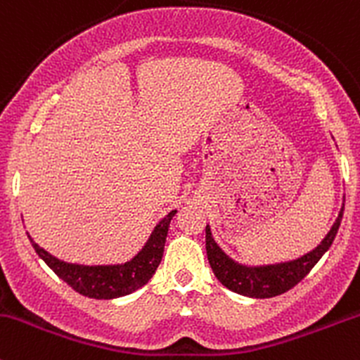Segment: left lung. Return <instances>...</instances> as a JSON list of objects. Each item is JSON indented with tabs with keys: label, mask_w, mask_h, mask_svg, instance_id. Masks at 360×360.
Masks as SVG:
<instances>
[{
	"label": "left lung",
	"mask_w": 360,
	"mask_h": 360,
	"mask_svg": "<svg viewBox=\"0 0 360 360\" xmlns=\"http://www.w3.org/2000/svg\"><path fill=\"white\" fill-rule=\"evenodd\" d=\"M343 210H345V199H343L342 210H340L333 227L312 251L295 258V260L269 263V265H244V263L232 260L218 246L211 234V227L206 225V253L211 270L227 290L234 291L237 295L250 296V298H272V296L283 295V292L290 291L292 286H296L321 260L322 255L331 248L333 240L338 234L340 224H342Z\"/></svg>",
	"instance_id": "8db88e82"
}]
</instances>
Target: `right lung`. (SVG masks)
I'll use <instances>...</instances> for the list:
<instances>
[{
  "label": "right lung",
  "mask_w": 360,
  "mask_h": 360,
  "mask_svg": "<svg viewBox=\"0 0 360 360\" xmlns=\"http://www.w3.org/2000/svg\"><path fill=\"white\" fill-rule=\"evenodd\" d=\"M176 210H172L150 232L149 239L143 244L142 250L124 263H110V265H81V263H69L58 260L57 257L44 251L39 244L34 243L31 236L32 248L38 257L68 283L74 291L79 295L95 300H112L126 296L129 292L146 286L154 276L155 269L159 266L165 251L166 236H168L169 221L175 217Z\"/></svg>",
  "instance_id": "right-lung-1"
}]
</instances>
